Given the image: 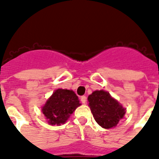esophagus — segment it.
Returning a JSON list of instances; mask_svg holds the SVG:
<instances>
[{"label": "esophagus", "mask_w": 159, "mask_h": 159, "mask_svg": "<svg viewBox=\"0 0 159 159\" xmlns=\"http://www.w3.org/2000/svg\"><path fill=\"white\" fill-rule=\"evenodd\" d=\"M80 101L83 104L86 103V97H85L84 95H83V96H81V97H80Z\"/></svg>", "instance_id": "esophagus-1"}]
</instances>
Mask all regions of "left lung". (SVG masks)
Returning a JSON list of instances; mask_svg holds the SVG:
<instances>
[{
	"mask_svg": "<svg viewBox=\"0 0 159 159\" xmlns=\"http://www.w3.org/2000/svg\"><path fill=\"white\" fill-rule=\"evenodd\" d=\"M88 101L95 121L106 129L116 126L126 113V109L105 90L94 91Z\"/></svg>",
	"mask_w": 159,
	"mask_h": 159,
	"instance_id": "left-lung-1",
	"label": "left lung"
}]
</instances>
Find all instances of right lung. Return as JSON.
Segmentation results:
<instances>
[{"mask_svg":"<svg viewBox=\"0 0 159 159\" xmlns=\"http://www.w3.org/2000/svg\"><path fill=\"white\" fill-rule=\"evenodd\" d=\"M80 105L78 96L73 90L58 89L43 107L42 111L48 123L60 125L64 124Z\"/></svg>","mask_w":159,"mask_h":159,"instance_id":"1","label":"right lung"}]
</instances>
